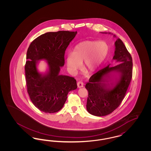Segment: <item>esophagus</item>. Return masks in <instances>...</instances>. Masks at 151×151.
<instances>
[{
    "label": "esophagus",
    "mask_w": 151,
    "mask_h": 151,
    "mask_svg": "<svg viewBox=\"0 0 151 151\" xmlns=\"http://www.w3.org/2000/svg\"><path fill=\"white\" fill-rule=\"evenodd\" d=\"M78 88H83V86H84V84H83V83L82 82V81H79L78 83Z\"/></svg>",
    "instance_id": "34e87169"
}]
</instances>
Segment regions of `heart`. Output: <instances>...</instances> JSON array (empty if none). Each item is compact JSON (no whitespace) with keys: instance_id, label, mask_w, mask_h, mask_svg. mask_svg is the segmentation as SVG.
I'll use <instances>...</instances> for the list:
<instances>
[{"instance_id":"1","label":"heart","mask_w":151,"mask_h":151,"mask_svg":"<svg viewBox=\"0 0 151 151\" xmlns=\"http://www.w3.org/2000/svg\"><path fill=\"white\" fill-rule=\"evenodd\" d=\"M109 51V47L104 41L81 42L75 46L72 53H69L66 56L68 70L72 73H76L81 68L83 62L85 69L91 72L95 71L105 61Z\"/></svg>"}]
</instances>
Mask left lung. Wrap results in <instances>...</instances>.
<instances>
[{
    "label": "left lung",
    "mask_w": 151,
    "mask_h": 151,
    "mask_svg": "<svg viewBox=\"0 0 151 151\" xmlns=\"http://www.w3.org/2000/svg\"><path fill=\"white\" fill-rule=\"evenodd\" d=\"M114 46L113 59L118 65L109 64L101 69L91 77L85 86L88 91L86 110L92 115L102 116L111 113L121 104L131 80L132 57L121 39L116 38Z\"/></svg>",
    "instance_id": "1"
}]
</instances>
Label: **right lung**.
Segmentation results:
<instances>
[{
    "label": "right lung",
    "mask_w": 151,
    "mask_h": 151,
    "mask_svg": "<svg viewBox=\"0 0 151 151\" xmlns=\"http://www.w3.org/2000/svg\"><path fill=\"white\" fill-rule=\"evenodd\" d=\"M77 32H47L36 38L29 46L25 66L27 91L33 105L47 113H56L63 108L69 92L77 88L76 80L60 75L65 65L67 47ZM46 60L45 73L39 72V61Z\"/></svg>",
    "instance_id": "1"
}]
</instances>
